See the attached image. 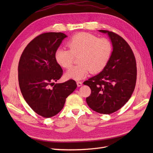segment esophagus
<instances>
[{
	"label": "esophagus",
	"instance_id": "esophagus-1",
	"mask_svg": "<svg viewBox=\"0 0 153 153\" xmlns=\"http://www.w3.org/2000/svg\"><path fill=\"white\" fill-rule=\"evenodd\" d=\"M76 84H77V85H78V87H80V86H82V82H80V81H78V82H76Z\"/></svg>",
	"mask_w": 153,
	"mask_h": 153
}]
</instances>
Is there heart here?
I'll use <instances>...</instances> for the list:
<instances>
[{"instance_id": "heart-1", "label": "heart", "mask_w": 153, "mask_h": 153, "mask_svg": "<svg viewBox=\"0 0 153 153\" xmlns=\"http://www.w3.org/2000/svg\"><path fill=\"white\" fill-rule=\"evenodd\" d=\"M69 50L59 48L55 52V60L64 68H70L74 57L79 56L78 65L71 68L66 73L68 78L80 80L90 72L96 74L103 71L108 64L113 52L111 41L106 38L88 32H79L73 35L66 43Z\"/></svg>"}]
</instances>
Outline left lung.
<instances>
[{
  "label": "left lung",
  "mask_w": 153,
  "mask_h": 153,
  "mask_svg": "<svg viewBox=\"0 0 153 153\" xmlns=\"http://www.w3.org/2000/svg\"><path fill=\"white\" fill-rule=\"evenodd\" d=\"M107 33L113 46V52L103 70L84 82L91 89L86 98L89 107L96 112L110 114L116 112L127 103L135 89L137 81V63L128 43L113 32Z\"/></svg>",
  "instance_id": "obj_1"
}]
</instances>
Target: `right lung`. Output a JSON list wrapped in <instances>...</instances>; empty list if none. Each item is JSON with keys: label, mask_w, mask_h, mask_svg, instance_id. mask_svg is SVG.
Here are the masks:
<instances>
[{"label": "right lung", "mask_w": 153, "mask_h": 153, "mask_svg": "<svg viewBox=\"0 0 153 153\" xmlns=\"http://www.w3.org/2000/svg\"><path fill=\"white\" fill-rule=\"evenodd\" d=\"M66 37L62 32L38 36L27 45L18 63V82L23 97L36 114L45 118L57 115L77 87L72 79L54 84L63 74L55 60V52Z\"/></svg>", "instance_id": "1"}]
</instances>
